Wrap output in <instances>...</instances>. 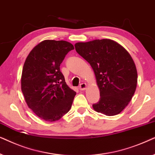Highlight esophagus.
Returning a JSON list of instances; mask_svg holds the SVG:
<instances>
[{
	"label": "esophagus",
	"mask_w": 155,
	"mask_h": 155,
	"mask_svg": "<svg viewBox=\"0 0 155 155\" xmlns=\"http://www.w3.org/2000/svg\"><path fill=\"white\" fill-rule=\"evenodd\" d=\"M86 88V83H82L80 84L79 86V89L81 91H84Z\"/></svg>",
	"instance_id": "1"
}]
</instances>
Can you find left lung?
I'll return each instance as SVG.
<instances>
[{
	"mask_svg": "<svg viewBox=\"0 0 155 155\" xmlns=\"http://www.w3.org/2000/svg\"><path fill=\"white\" fill-rule=\"evenodd\" d=\"M75 49L91 66L100 90V99L93 108L108 116L118 114L131 101L137 86V69L130 54L108 39L78 42Z\"/></svg>",
	"mask_w": 155,
	"mask_h": 155,
	"instance_id": "8db88e82",
	"label": "left lung"
}]
</instances>
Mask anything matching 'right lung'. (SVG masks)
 I'll list each match as a JSON object with an SVG mask.
<instances>
[{"instance_id": "add662e5", "label": "right lung", "mask_w": 155, "mask_h": 155, "mask_svg": "<svg viewBox=\"0 0 155 155\" xmlns=\"http://www.w3.org/2000/svg\"><path fill=\"white\" fill-rule=\"evenodd\" d=\"M74 49L67 41L45 40L33 48L25 61L21 78L25 100L46 121L60 119L71 107L76 92L67 85L59 67Z\"/></svg>"}]
</instances>
